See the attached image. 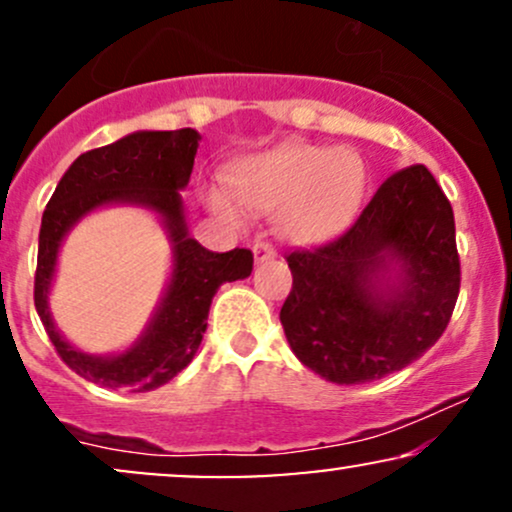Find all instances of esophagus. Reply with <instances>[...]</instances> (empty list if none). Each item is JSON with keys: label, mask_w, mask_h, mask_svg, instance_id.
I'll use <instances>...</instances> for the list:
<instances>
[{"label": "esophagus", "mask_w": 512, "mask_h": 512, "mask_svg": "<svg viewBox=\"0 0 512 512\" xmlns=\"http://www.w3.org/2000/svg\"><path fill=\"white\" fill-rule=\"evenodd\" d=\"M274 257H276V248L272 243H267V240H260V243H255V260L257 262L274 260Z\"/></svg>", "instance_id": "34e87169"}]
</instances>
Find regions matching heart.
Masks as SVG:
<instances>
[{
  "label": "heart",
  "mask_w": 512,
  "mask_h": 512,
  "mask_svg": "<svg viewBox=\"0 0 512 512\" xmlns=\"http://www.w3.org/2000/svg\"><path fill=\"white\" fill-rule=\"evenodd\" d=\"M231 195L257 214L281 211L279 221L293 240H317L337 233L354 219L366 190V168L349 149L308 142H284L252 156L233 170ZM216 211L236 219L228 199Z\"/></svg>",
  "instance_id": "1"
}]
</instances>
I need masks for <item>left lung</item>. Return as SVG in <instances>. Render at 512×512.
<instances>
[{
    "label": "left lung",
    "mask_w": 512,
    "mask_h": 512,
    "mask_svg": "<svg viewBox=\"0 0 512 512\" xmlns=\"http://www.w3.org/2000/svg\"><path fill=\"white\" fill-rule=\"evenodd\" d=\"M392 261L403 267L399 285L384 284ZM286 262V339L303 366L337 385L416 361L443 337L460 293L455 216L421 163L392 173L342 236Z\"/></svg>",
    "instance_id": "8db88e82"
}]
</instances>
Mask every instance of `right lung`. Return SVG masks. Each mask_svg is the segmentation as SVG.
Returning a JSON list of instances; mask_svg holds the SVG:
<instances>
[{"label":"right lung","mask_w":512,"mask_h":512,"mask_svg":"<svg viewBox=\"0 0 512 512\" xmlns=\"http://www.w3.org/2000/svg\"><path fill=\"white\" fill-rule=\"evenodd\" d=\"M197 146L199 134L185 127L175 132H134L115 144L86 151L62 175L43 211L33 286L35 310L62 361L91 383L132 392L166 385L195 358L219 286L252 272L250 250L211 252L187 236L178 190L190 180ZM113 201L144 203L158 210L171 231L176 260L167 296L145 337L125 355L98 359L81 355L59 337L49 320L47 291L56 250L68 228L88 210Z\"/></svg>","instance_id":"add662e5"}]
</instances>
